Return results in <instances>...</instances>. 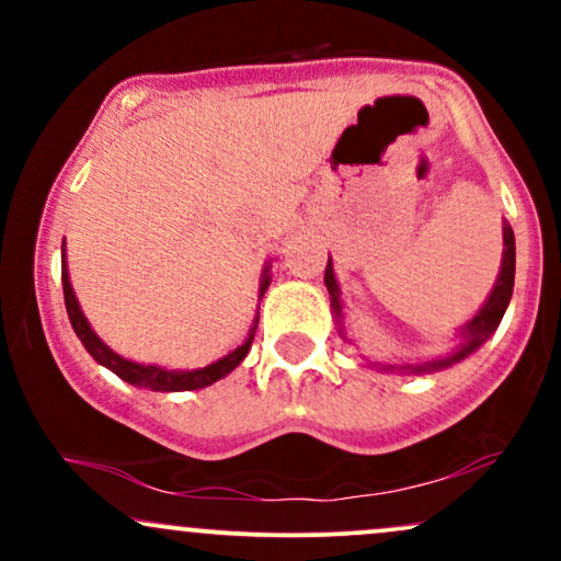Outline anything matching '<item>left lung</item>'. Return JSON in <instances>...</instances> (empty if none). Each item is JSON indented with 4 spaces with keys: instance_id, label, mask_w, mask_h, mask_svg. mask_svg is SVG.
<instances>
[{
    "instance_id": "obj_1",
    "label": "left lung",
    "mask_w": 561,
    "mask_h": 561,
    "mask_svg": "<svg viewBox=\"0 0 561 561\" xmlns=\"http://www.w3.org/2000/svg\"><path fill=\"white\" fill-rule=\"evenodd\" d=\"M514 261H517V255H514V231L508 224H504V259H501V272H499V279H495L493 285V293L488 295L485 306L480 308L478 317H472V321H467L465 327H461L459 332V351L454 353V356L448 358H440V362H427L422 366H409L411 371H435V369H443V366H450L456 362H461V358H467L469 353H474L478 347L485 343L491 334L499 330L501 319H504L506 313V306L508 300H512V289H514ZM324 285L330 289V300H332V308L334 313L340 317V285L337 279H334V268H332V261H327V272H324Z\"/></svg>"
}]
</instances>
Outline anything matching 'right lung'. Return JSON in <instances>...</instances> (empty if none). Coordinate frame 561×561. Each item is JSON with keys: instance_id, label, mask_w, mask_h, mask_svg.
<instances>
[{"instance_id": "add662e5", "label": "right lung", "mask_w": 561, "mask_h": 561, "mask_svg": "<svg viewBox=\"0 0 561 561\" xmlns=\"http://www.w3.org/2000/svg\"><path fill=\"white\" fill-rule=\"evenodd\" d=\"M268 268H263V276H261V295L266 293L268 282H272V276H268ZM62 295H66V308H68V319L70 324H73V332L79 334V340L83 343V347L89 351V356L94 358L96 364L107 366V369L113 371V375H118L124 382L128 385H137V388H147V390H158V392H182V390H199V388H208V385L218 382L221 377H227L229 371H234L237 366L244 356H248L250 345H253V337H255V327H259V319H255L253 330H250L248 340L240 347H234V351L229 353V356L218 358L216 364L205 366V369H192V371H179V369H160V366H145V364H134L128 362V358L118 356V353L111 351L105 343H102L100 337H96L92 327H89L87 317L81 313V306L79 300H76L73 295V287H70V279H68V268H66V242H62Z\"/></svg>"}]
</instances>
